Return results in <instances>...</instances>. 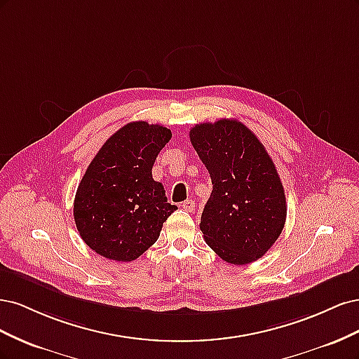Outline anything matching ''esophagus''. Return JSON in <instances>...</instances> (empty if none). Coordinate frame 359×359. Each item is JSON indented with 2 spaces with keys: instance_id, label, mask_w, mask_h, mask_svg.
<instances>
[{
  "instance_id": "obj_1",
  "label": "esophagus",
  "mask_w": 359,
  "mask_h": 359,
  "mask_svg": "<svg viewBox=\"0 0 359 359\" xmlns=\"http://www.w3.org/2000/svg\"><path fill=\"white\" fill-rule=\"evenodd\" d=\"M181 206H182V208L186 210V211H193V210H194V202H193L191 199H189V201H184Z\"/></svg>"
}]
</instances>
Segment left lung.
I'll return each mask as SVG.
<instances>
[{"label": "left lung", "instance_id": "8db88e82", "mask_svg": "<svg viewBox=\"0 0 359 359\" xmlns=\"http://www.w3.org/2000/svg\"><path fill=\"white\" fill-rule=\"evenodd\" d=\"M190 140L212 182L201 217L206 244L233 265L262 257L283 231L287 212L273 158L236 119L196 124Z\"/></svg>", "mask_w": 359, "mask_h": 359}]
</instances>
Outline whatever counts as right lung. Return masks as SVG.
I'll list each match as a JSON object with an SVG mask.
<instances>
[{"instance_id":"add662e5","label":"right lung","mask_w":359,"mask_h":359,"mask_svg":"<svg viewBox=\"0 0 359 359\" xmlns=\"http://www.w3.org/2000/svg\"><path fill=\"white\" fill-rule=\"evenodd\" d=\"M170 137L163 126L128 123L106 140L86 168L73 215L81 238L97 255L118 262L137 259L178 210L151 172Z\"/></svg>"}]
</instances>
